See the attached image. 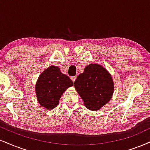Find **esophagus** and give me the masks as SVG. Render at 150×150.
I'll return each mask as SVG.
<instances>
[{"label":"esophagus","instance_id":"34e87169","mask_svg":"<svg viewBox=\"0 0 150 150\" xmlns=\"http://www.w3.org/2000/svg\"><path fill=\"white\" fill-rule=\"evenodd\" d=\"M76 78H77V77H76V76L72 77H71V79H72V81H73V82H75V79H76Z\"/></svg>","mask_w":150,"mask_h":150}]
</instances>
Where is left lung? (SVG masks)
I'll use <instances>...</instances> for the list:
<instances>
[{"label":"left lung","instance_id":"8db88e82","mask_svg":"<svg viewBox=\"0 0 150 150\" xmlns=\"http://www.w3.org/2000/svg\"><path fill=\"white\" fill-rule=\"evenodd\" d=\"M74 85L85 107L91 111H98L105 106L111 100L113 93L111 75L97 64L86 66L84 73L77 76Z\"/></svg>","mask_w":150,"mask_h":150}]
</instances>
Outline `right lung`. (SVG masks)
I'll return each instance as SVG.
<instances>
[{
	"label": "right lung",
	"instance_id": "add662e5",
	"mask_svg": "<svg viewBox=\"0 0 150 150\" xmlns=\"http://www.w3.org/2000/svg\"><path fill=\"white\" fill-rule=\"evenodd\" d=\"M73 85L69 77L61 73L58 66H51L39 75L36 84L38 102L49 110L54 109L63 93Z\"/></svg>",
	"mask_w": 150,
	"mask_h": 150
}]
</instances>
